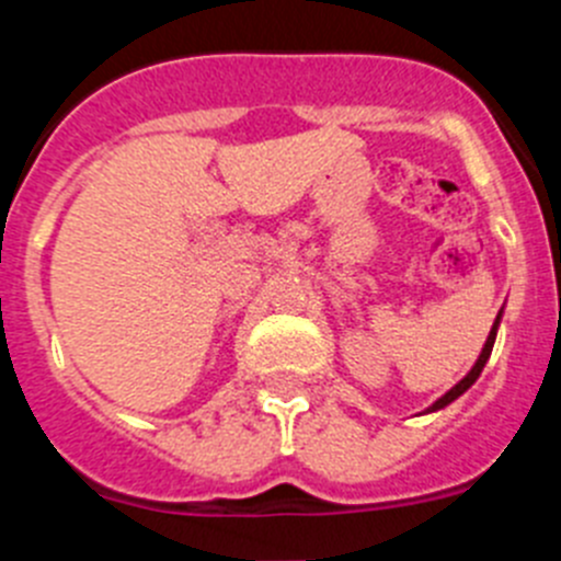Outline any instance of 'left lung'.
<instances>
[{
	"instance_id": "obj_1",
	"label": "left lung",
	"mask_w": 561,
	"mask_h": 561,
	"mask_svg": "<svg viewBox=\"0 0 561 561\" xmlns=\"http://www.w3.org/2000/svg\"><path fill=\"white\" fill-rule=\"evenodd\" d=\"M497 323H500V314H497V320H494V325H492V331H489V340H485V345H483V351H480V356H478V362H474V368L469 370V374L463 376V379L458 381V385H455L453 390H449L447 396H440L438 401H435L433 408L427 410V413H433V410H440V408H447L449 401H455L458 399L460 393H466V390L472 388L474 385V379H478L480 376V370H483V365H485V359H489V356H492V348H494V336H497Z\"/></svg>"
}]
</instances>
